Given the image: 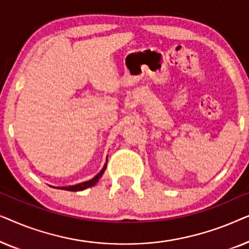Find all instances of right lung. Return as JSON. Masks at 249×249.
<instances>
[{"mask_svg": "<svg viewBox=\"0 0 249 249\" xmlns=\"http://www.w3.org/2000/svg\"><path fill=\"white\" fill-rule=\"evenodd\" d=\"M105 169H107V163H105L103 169L101 170L100 172L97 173L96 176L94 177L93 179L88 180V181H84L81 183H77V185H73V186H66V187H56L57 189H63V190H69V192H80V190H84V189H87L89 188V187H93L96 185L98 182V180L101 179V177L103 176V173L105 171ZM55 188V187H54Z\"/></svg>", "mask_w": 249, "mask_h": 249, "instance_id": "obj_1", "label": "right lung"}]
</instances>
